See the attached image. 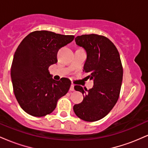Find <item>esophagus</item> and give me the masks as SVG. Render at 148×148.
<instances>
[{"instance_id": "obj_1", "label": "esophagus", "mask_w": 148, "mask_h": 148, "mask_svg": "<svg viewBox=\"0 0 148 148\" xmlns=\"http://www.w3.org/2000/svg\"><path fill=\"white\" fill-rule=\"evenodd\" d=\"M70 91H74V85L72 84L71 85V87H70Z\"/></svg>"}]
</instances>
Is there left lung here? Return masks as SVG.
I'll return each mask as SVG.
<instances>
[{"mask_svg":"<svg viewBox=\"0 0 148 148\" xmlns=\"http://www.w3.org/2000/svg\"><path fill=\"white\" fill-rule=\"evenodd\" d=\"M75 42L87 52L84 69L89 74L88 77L94 80V86L88 90L81 86H74L85 96L73 109L84 121H97L111 111L120 96L123 76L120 54L114 44L103 35H82L76 37Z\"/></svg>","mask_w":148,"mask_h":148,"instance_id":"obj_1","label":"left lung"}]
</instances>
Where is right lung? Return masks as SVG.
Listing matches in <instances>:
<instances>
[{
	"mask_svg": "<svg viewBox=\"0 0 148 148\" xmlns=\"http://www.w3.org/2000/svg\"><path fill=\"white\" fill-rule=\"evenodd\" d=\"M74 39V35L36 30L28 34L18 46L11 66L12 82L18 104L29 115L42 117L50 114L58 100L69 91L70 80L53 79L49 67L58 62L59 49Z\"/></svg>",
	"mask_w": 148,
	"mask_h": 148,
	"instance_id": "obj_1",
	"label": "right lung"
}]
</instances>
